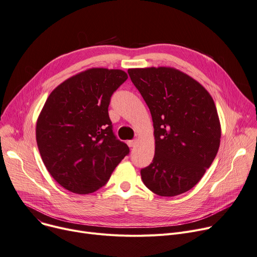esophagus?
I'll return each mask as SVG.
<instances>
[{
	"mask_svg": "<svg viewBox=\"0 0 257 257\" xmlns=\"http://www.w3.org/2000/svg\"><path fill=\"white\" fill-rule=\"evenodd\" d=\"M127 144H128V146H129L130 148H133V147L136 146V144H138V141H136V140H134V141H128Z\"/></svg>",
	"mask_w": 257,
	"mask_h": 257,
	"instance_id": "esophagus-1",
	"label": "esophagus"
}]
</instances>
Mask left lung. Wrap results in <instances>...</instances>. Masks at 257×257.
<instances>
[{
    "instance_id": "obj_1",
    "label": "left lung",
    "mask_w": 257,
    "mask_h": 257,
    "mask_svg": "<svg viewBox=\"0 0 257 257\" xmlns=\"http://www.w3.org/2000/svg\"><path fill=\"white\" fill-rule=\"evenodd\" d=\"M128 74L151 111L155 136V155L141 170L142 180L160 196L185 193L200 181L220 146L214 100L175 68H134Z\"/></svg>"
}]
</instances>
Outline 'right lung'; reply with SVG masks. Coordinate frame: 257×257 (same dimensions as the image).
I'll return each instance as SVG.
<instances>
[{"instance_id": "obj_1", "label": "right lung", "mask_w": 257, "mask_h": 257, "mask_svg": "<svg viewBox=\"0 0 257 257\" xmlns=\"http://www.w3.org/2000/svg\"><path fill=\"white\" fill-rule=\"evenodd\" d=\"M127 78L123 70L92 68L62 82L45 102L36 125L38 149L48 173L70 192L97 191L129 154L108 115L110 97Z\"/></svg>"}]
</instances>
